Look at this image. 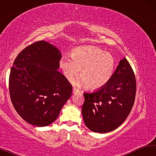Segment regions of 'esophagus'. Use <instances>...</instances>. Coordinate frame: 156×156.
Masks as SVG:
<instances>
[{"label": "esophagus", "mask_w": 156, "mask_h": 156, "mask_svg": "<svg viewBox=\"0 0 156 156\" xmlns=\"http://www.w3.org/2000/svg\"><path fill=\"white\" fill-rule=\"evenodd\" d=\"M79 92L80 91H79V90H78L77 89H75V88L73 89V94H77L79 93Z\"/></svg>", "instance_id": "34e87169"}]
</instances>
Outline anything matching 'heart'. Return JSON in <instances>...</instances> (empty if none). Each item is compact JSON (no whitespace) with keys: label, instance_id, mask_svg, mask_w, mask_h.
<instances>
[{"label":"heart","instance_id":"b5f03b06","mask_svg":"<svg viewBox=\"0 0 156 156\" xmlns=\"http://www.w3.org/2000/svg\"><path fill=\"white\" fill-rule=\"evenodd\" d=\"M71 56L62 57L59 66L69 80H73L80 70L81 78L74 81L78 87L84 84L90 90L101 88L109 82L114 72V58L98 47L76 48L72 50Z\"/></svg>","mask_w":156,"mask_h":156}]
</instances>
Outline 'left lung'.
Returning <instances> with one entry per match:
<instances>
[{
  "mask_svg": "<svg viewBox=\"0 0 156 156\" xmlns=\"http://www.w3.org/2000/svg\"><path fill=\"white\" fill-rule=\"evenodd\" d=\"M136 91L133 71L124 58L105 85L93 92L84 93L82 113L87 127L100 133L117 129L131 112Z\"/></svg>",
  "mask_w": 156,
  "mask_h": 156,
  "instance_id": "8db88e82",
  "label": "left lung"
}]
</instances>
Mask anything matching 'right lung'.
<instances>
[{"label":"right lung","mask_w":156,"mask_h":156,"mask_svg":"<svg viewBox=\"0 0 156 156\" xmlns=\"http://www.w3.org/2000/svg\"><path fill=\"white\" fill-rule=\"evenodd\" d=\"M60 58L56 46L41 41L23 49L11 69L12 102L20 117L34 126L54 122L72 96V84L58 71Z\"/></svg>","instance_id":"add662e5"}]
</instances>
